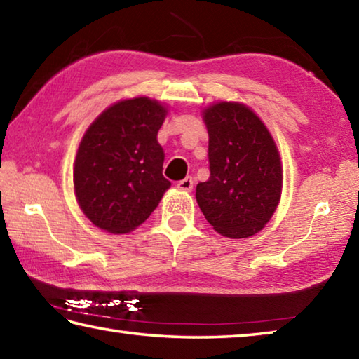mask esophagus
Instances as JSON below:
<instances>
[{
	"label": "esophagus",
	"mask_w": 359,
	"mask_h": 359,
	"mask_svg": "<svg viewBox=\"0 0 359 359\" xmlns=\"http://www.w3.org/2000/svg\"><path fill=\"white\" fill-rule=\"evenodd\" d=\"M193 185H194V180L193 177H185L184 180L177 182V188L182 191H191L193 190Z\"/></svg>",
	"instance_id": "34e87169"
}]
</instances>
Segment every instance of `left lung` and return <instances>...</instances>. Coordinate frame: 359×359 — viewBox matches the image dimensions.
<instances>
[{"label": "left lung", "mask_w": 359, "mask_h": 359, "mask_svg": "<svg viewBox=\"0 0 359 359\" xmlns=\"http://www.w3.org/2000/svg\"><path fill=\"white\" fill-rule=\"evenodd\" d=\"M203 120L210 177L196 185L199 209L224 238H250L271 220L282 196L283 171L274 137L242 102H214L204 109Z\"/></svg>", "instance_id": "8db88e82"}]
</instances>
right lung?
Segmentation results:
<instances>
[{
  "label": "right lung",
  "mask_w": 359,
  "mask_h": 359,
  "mask_svg": "<svg viewBox=\"0 0 359 359\" xmlns=\"http://www.w3.org/2000/svg\"><path fill=\"white\" fill-rule=\"evenodd\" d=\"M166 115L160 101L137 96L114 102L85 131L72 180L79 208L95 226L130 233L171 187L163 177L165 151L156 139Z\"/></svg>",
  "instance_id": "right-lung-1"
}]
</instances>
